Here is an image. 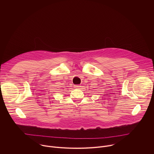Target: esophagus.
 I'll list each match as a JSON object with an SVG mask.
<instances>
[{
    "instance_id": "esophagus-1",
    "label": "esophagus",
    "mask_w": 154,
    "mask_h": 154,
    "mask_svg": "<svg viewBox=\"0 0 154 154\" xmlns=\"http://www.w3.org/2000/svg\"><path fill=\"white\" fill-rule=\"evenodd\" d=\"M81 86L80 85H75L74 86V88H80V87Z\"/></svg>"
}]
</instances>
